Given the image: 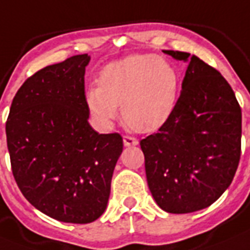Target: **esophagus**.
Segmentation results:
<instances>
[{
    "mask_svg": "<svg viewBox=\"0 0 250 250\" xmlns=\"http://www.w3.org/2000/svg\"><path fill=\"white\" fill-rule=\"evenodd\" d=\"M138 139L134 137H130V135H124V146L126 147H130V146H137Z\"/></svg>",
    "mask_w": 250,
    "mask_h": 250,
    "instance_id": "34e87169",
    "label": "esophagus"
}]
</instances>
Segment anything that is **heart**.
Segmentation results:
<instances>
[{
  "mask_svg": "<svg viewBox=\"0 0 250 250\" xmlns=\"http://www.w3.org/2000/svg\"><path fill=\"white\" fill-rule=\"evenodd\" d=\"M99 86L87 91L86 103L98 123L108 126L121 105L124 121L138 131L156 130L178 101L179 73L170 62L152 54H135L102 69Z\"/></svg>",
  "mask_w": 250,
  "mask_h": 250,
  "instance_id": "b5f03b06",
  "label": "heart"
}]
</instances>
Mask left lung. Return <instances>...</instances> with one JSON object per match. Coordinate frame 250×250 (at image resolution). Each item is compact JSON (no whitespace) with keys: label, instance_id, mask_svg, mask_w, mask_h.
Segmentation results:
<instances>
[{"label":"left lung","instance_id":"1","mask_svg":"<svg viewBox=\"0 0 250 250\" xmlns=\"http://www.w3.org/2000/svg\"><path fill=\"white\" fill-rule=\"evenodd\" d=\"M164 53L188 67L174 111L141 148L157 205L183 214L208 208L231 185L240 161L241 108L217 69L188 53Z\"/></svg>","mask_w":250,"mask_h":250}]
</instances>
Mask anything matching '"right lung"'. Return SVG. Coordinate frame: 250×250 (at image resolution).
Instances as JSON below:
<instances>
[{
    "mask_svg": "<svg viewBox=\"0 0 250 250\" xmlns=\"http://www.w3.org/2000/svg\"><path fill=\"white\" fill-rule=\"evenodd\" d=\"M75 55L28 77L6 121L11 170L36 209L67 223H90L104 213L123 138L89 124L85 67Z\"/></svg>",
    "mask_w": 250,
    "mask_h": 250,
    "instance_id": "right-lung-1",
    "label": "right lung"
}]
</instances>
